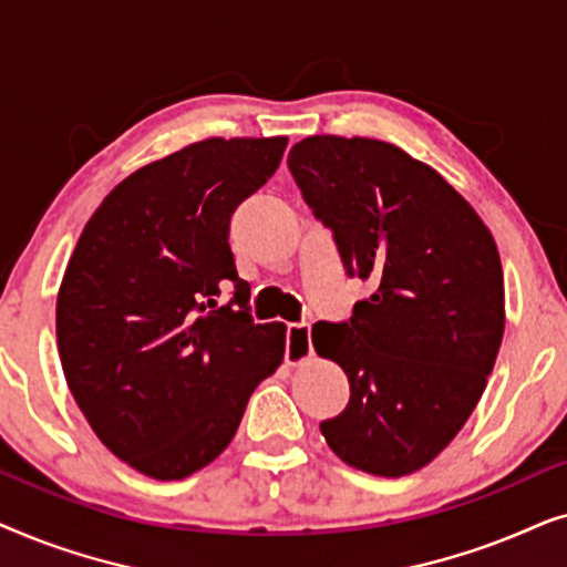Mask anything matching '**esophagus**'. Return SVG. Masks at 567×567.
Listing matches in <instances>:
<instances>
[{"instance_id": "34e87169", "label": "esophagus", "mask_w": 567, "mask_h": 567, "mask_svg": "<svg viewBox=\"0 0 567 567\" xmlns=\"http://www.w3.org/2000/svg\"><path fill=\"white\" fill-rule=\"evenodd\" d=\"M312 355V328L309 324H289L286 330V363L297 367Z\"/></svg>"}]
</instances>
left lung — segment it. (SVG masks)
Listing matches in <instances>:
<instances>
[{
  "instance_id": "obj_1",
  "label": "left lung",
  "mask_w": 567,
  "mask_h": 567,
  "mask_svg": "<svg viewBox=\"0 0 567 567\" xmlns=\"http://www.w3.org/2000/svg\"><path fill=\"white\" fill-rule=\"evenodd\" d=\"M289 169L346 274L374 286L351 320L312 328L315 351L351 382L346 410L320 431L355 470L410 475L483 398L506 324L498 247L436 169L394 144L309 136Z\"/></svg>"
}]
</instances>
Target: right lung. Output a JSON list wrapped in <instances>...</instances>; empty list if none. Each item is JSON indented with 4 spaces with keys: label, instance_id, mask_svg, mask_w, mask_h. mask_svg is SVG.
I'll list each match as a JSON object with an SVG mask.
<instances>
[{
    "label": "right lung",
    "instance_id": "right-lung-1",
    "mask_svg": "<svg viewBox=\"0 0 567 567\" xmlns=\"http://www.w3.org/2000/svg\"><path fill=\"white\" fill-rule=\"evenodd\" d=\"M286 136L206 138L107 193L56 299L76 405L111 452L154 480L214 462L281 367L286 324H255L229 247L235 208L281 165ZM231 285L236 297L218 307Z\"/></svg>",
    "mask_w": 567,
    "mask_h": 567
}]
</instances>
